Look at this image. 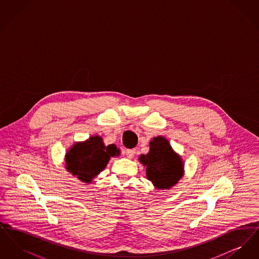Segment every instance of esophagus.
<instances>
[{
	"instance_id": "obj_1",
	"label": "esophagus",
	"mask_w": 259,
	"mask_h": 259,
	"mask_svg": "<svg viewBox=\"0 0 259 259\" xmlns=\"http://www.w3.org/2000/svg\"><path fill=\"white\" fill-rule=\"evenodd\" d=\"M136 150L135 149H126L125 151V155L129 158V159H132L135 155Z\"/></svg>"
}]
</instances>
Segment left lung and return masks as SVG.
Here are the masks:
<instances>
[{
    "label": "left lung",
    "mask_w": 259,
    "mask_h": 259,
    "mask_svg": "<svg viewBox=\"0 0 259 259\" xmlns=\"http://www.w3.org/2000/svg\"><path fill=\"white\" fill-rule=\"evenodd\" d=\"M139 161L146 167L148 181L157 189L172 188L185 175L182 156L163 136L155 137L149 142L148 154L140 155Z\"/></svg>",
    "instance_id": "obj_1"
}]
</instances>
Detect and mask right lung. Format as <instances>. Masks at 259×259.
I'll list each match as a JSON object with an SVG mask.
<instances>
[{"label":"right lung","mask_w":259,"mask_h":259,"mask_svg":"<svg viewBox=\"0 0 259 259\" xmlns=\"http://www.w3.org/2000/svg\"><path fill=\"white\" fill-rule=\"evenodd\" d=\"M119 149L106 146L103 138L91 136L83 142H75L65 154V168L84 184H91L108 165L111 157L118 156Z\"/></svg>","instance_id":"obj_1"}]
</instances>
